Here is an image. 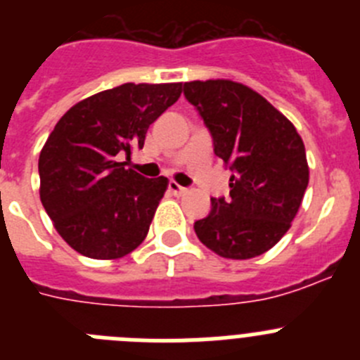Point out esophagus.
<instances>
[{
	"instance_id": "esophagus-1",
	"label": "esophagus",
	"mask_w": 360,
	"mask_h": 360,
	"mask_svg": "<svg viewBox=\"0 0 360 360\" xmlns=\"http://www.w3.org/2000/svg\"><path fill=\"white\" fill-rule=\"evenodd\" d=\"M167 189H169V193H173V195H176V196L184 195V193H186V191H187L186 187H182L178 182H169Z\"/></svg>"
}]
</instances>
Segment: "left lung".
I'll return each mask as SVG.
<instances>
[{
    "label": "left lung",
    "instance_id": "obj_1",
    "mask_svg": "<svg viewBox=\"0 0 360 360\" xmlns=\"http://www.w3.org/2000/svg\"><path fill=\"white\" fill-rule=\"evenodd\" d=\"M184 95L200 111L216 157L232 169L227 198H211L195 232L227 259L262 256L281 240L308 186L303 139L263 95L229 79L191 81Z\"/></svg>",
    "mask_w": 360,
    "mask_h": 360
}]
</instances>
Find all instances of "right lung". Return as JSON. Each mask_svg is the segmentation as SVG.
<instances>
[{
  "instance_id": "obj_1",
  "label": "right lung",
  "mask_w": 360,
  "mask_h": 360,
  "mask_svg": "<svg viewBox=\"0 0 360 360\" xmlns=\"http://www.w3.org/2000/svg\"><path fill=\"white\" fill-rule=\"evenodd\" d=\"M182 94V82H126L79 101L39 155V196L59 236L91 259H119L146 240L167 178L126 169L122 155Z\"/></svg>"
}]
</instances>
